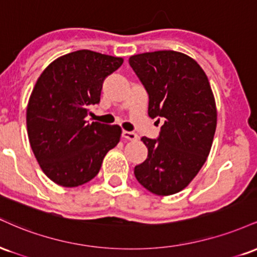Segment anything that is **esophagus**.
<instances>
[{
    "label": "esophagus",
    "instance_id": "obj_1",
    "mask_svg": "<svg viewBox=\"0 0 257 257\" xmlns=\"http://www.w3.org/2000/svg\"><path fill=\"white\" fill-rule=\"evenodd\" d=\"M122 137L126 139V140H131V141H134V140H138V134H135L134 132H126V131H123L122 133Z\"/></svg>",
    "mask_w": 257,
    "mask_h": 257
}]
</instances>
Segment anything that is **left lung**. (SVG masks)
Returning a JSON list of instances; mask_svg holds the SVG:
<instances>
[{"instance_id": "8db88e82", "label": "left lung", "mask_w": 257, "mask_h": 257, "mask_svg": "<svg viewBox=\"0 0 257 257\" xmlns=\"http://www.w3.org/2000/svg\"><path fill=\"white\" fill-rule=\"evenodd\" d=\"M132 69L149 93V116L164 120L159 138H143L149 155L135 178L157 196L187 187L213 145L217 111L205 72L184 53L157 51L133 55Z\"/></svg>"}]
</instances>
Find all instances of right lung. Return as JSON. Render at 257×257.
Instances as JSON below:
<instances>
[{"mask_svg":"<svg viewBox=\"0 0 257 257\" xmlns=\"http://www.w3.org/2000/svg\"><path fill=\"white\" fill-rule=\"evenodd\" d=\"M123 58L88 49L55 59L41 76L26 108L29 141L43 173L55 184L77 187L98 175L122 129L88 123L89 106L100 101L102 82Z\"/></svg>","mask_w":257,"mask_h":257,"instance_id":"add662e5","label":"right lung"}]
</instances>
